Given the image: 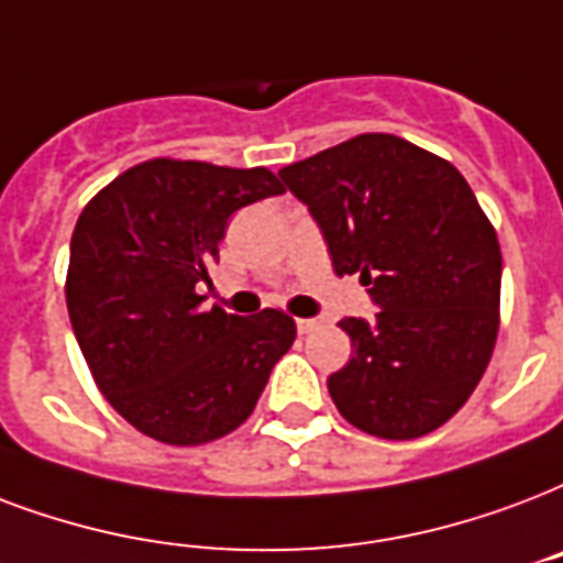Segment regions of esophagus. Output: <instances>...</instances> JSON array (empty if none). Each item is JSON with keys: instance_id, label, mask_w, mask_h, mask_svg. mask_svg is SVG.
<instances>
[{"instance_id": "34e87169", "label": "esophagus", "mask_w": 563, "mask_h": 563, "mask_svg": "<svg viewBox=\"0 0 563 563\" xmlns=\"http://www.w3.org/2000/svg\"><path fill=\"white\" fill-rule=\"evenodd\" d=\"M316 328H319L316 319H298V333H312Z\"/></svg>"}]
</instances>
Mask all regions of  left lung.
I'll return each instance as SVG.
<instances>
[{"label":"left lung","instance_id":"left-lung-1","mask_svg":"<svg viewBox=\"0 0 563 563\" xmlns=\"http://www.w3.org/2000/svg\"><path fill=\"white\" fill-rule=\"evenodd\" d=\"M339 277L360 274L380 310L342 319L349 366L328 377L333 405L380 440H416L452 419L499 336L501 247L470 183L445 158L366 132L286 165Z\"/></svg>","mask_w":563,"mask_h":563}]
</instances>
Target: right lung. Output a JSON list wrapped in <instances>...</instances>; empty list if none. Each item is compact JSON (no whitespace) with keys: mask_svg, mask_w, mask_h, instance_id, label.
I'll return each mask as SVG.
<instances>
[{"mask_svg":"<svg viewBox=\"0 0 563 563\" xmlns=\"http://www.w3.org/2000/svg\"><path fill=\"white\" fill-rule=\"evenodd\" d=\"M286 188L268 167L147 158L81 209L67 312L93 384L135 431L165 445L221 440L253 413L295 342L283 310H203L200 283L235 209Z\"/></svg>","mask_w":563,"mask_h":563,"instance_id":"1","label":"right lung"}]
</instances>
